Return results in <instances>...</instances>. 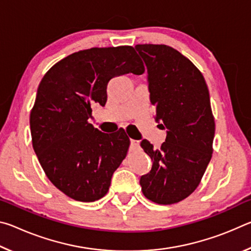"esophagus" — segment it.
<instances>
[{"label": "esophagus", "instance_id": "34e87169", "mask_svg": "<svg viewBox=\"0 0 251 251\" xmlns=\"http://www.w3.org/2000/svg\"><path fill=\"white\" fill-rule=\"evenodd\" d=\"M139 148V142L135 139H130V151H136Z\"/></svg>", "mask_w": 251, "mask_h": 251}]
</instances>
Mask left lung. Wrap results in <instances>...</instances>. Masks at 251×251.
Listing matches in <instances>:
<instances>
[{"label": "left lung", "mask_w": 251, "mask_h": 251, "mask_svg": "<svg viewBox=\"0 0 251 251\" xmlns=\"http://www.w3.org/2000/svg\"><path fill=\"white\" fill-rule=\"evenodd\" d=\"M145 62L155 121L166 129L159 150L143 139L152 167L139 180L150 201L171 205L197 188L212 154L215 122L205 78L188 58L167 45H136Z\"/></svg>", "instance_id": "1"}]
</instances>
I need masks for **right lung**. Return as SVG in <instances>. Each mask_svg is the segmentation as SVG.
I'll use <instances>...</instances> for the list:
<instances>
[{"mask_svg":"<svg viewBox=\"0 0 251 251\" xmlns=\"http://www.w3.org/2000/svg\"><path fill=\"white\" fill-rule=\"evenodd\" d=\"M131 46L90 49L56 63L39 85L29 117L34 151L52 184L78 201H99L125 158L124 129L101 133L88 120L92 106H105L115 76L144 73Z\"/></svg>","mask_w":251,"mask_h":251,"instance_id":"1","label":"right lung"}]
</instances>
